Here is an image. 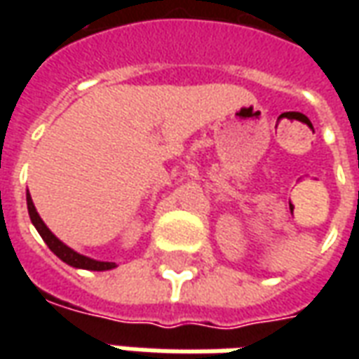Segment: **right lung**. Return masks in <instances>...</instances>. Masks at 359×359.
Segmentation results:
<instances>
[{
  "label": "right lung",
  "mask_w": 359,
  "mask_h": 359,
  "mask_svg": "<svg viewBox=\"0 0 359 359\" xmlns=\"http://www.w3.org/2000/svg\"><path fill=\"white\" fill-rule=\"evenodd\" d=\"M27 205H28V215H30L32 225L36 226V231L40 233L43 242L48 244V248H50L51 252L61 259V262H65L67 265L76 267V269H88V271H109L113 269V267H117L113 262H97V259H92V257L82 256V254L74 252L73 248H69L67 244H63V242L59 241L57 236H55V234L51 233L50 229L46 226L42 217L38 215V211H36L34 208V202H32V198H30L28 192H27Z\"/></svg>",
  "instance_id": "obj_1"
}]
</instances>
